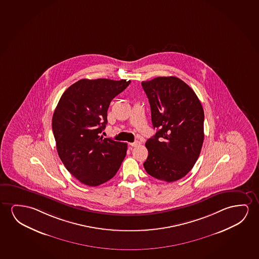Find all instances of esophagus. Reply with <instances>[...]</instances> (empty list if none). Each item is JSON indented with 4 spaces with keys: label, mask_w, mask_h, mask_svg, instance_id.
I'll use <instances>...</instances> for the list:
<instances>
[{
    "label": "esophagus",
    "mask_w": 259,
    "mask_h": 259,
    "mask_svg": "<svg viewBox=\"0 0 259 259\" xmlns=\"http://www.w3.org/2000/svg\"><path fill=\"white\" fill-rule=\"evenodd\" d=\"M141 143H140L139 141H135V143H129V145L131 147H137L139 146Z\"/></svg>",
    "instance_id": "obj_1"
}]
</instances>
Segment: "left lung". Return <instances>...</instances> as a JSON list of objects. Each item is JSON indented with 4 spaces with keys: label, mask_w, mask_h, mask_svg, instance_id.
Instances as JSON below:
<instances>
[{
    "label": "left lung",
    "mask_w": 259,
    "mask_h": 259,
    "mask_svg": "<svg viewBox=\"0 0 259 259\" xmlns=\"http://www.w3.org/2000/svg\"><path fill=\"white\" fill-rule=\"evenodd\" d=\"M158 130L147 141L146 172L167 183L185 177L195 165L204 141V110L194 91L176 76L142 82Z\"/></svg>",
    "instance_id": "1"
}]
</instances>
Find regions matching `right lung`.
Instances as JSON below:
<instances>
[{
	"mask_svg": "<svg viewBox=\"0 0 259 259\" xmlns=\"http://www.w3.org/2000/svg\"><path fill=\"white\" fill-rule=\"evenodd\" d=\"M131 81L81 79L60 97L53 116V135L61 161L89 186L110 180L124 160L127 144L101 136L110 101Z\"/></svg>",
	"mask_w": 259,
	"mask_h": 259,
	"instance_id": "obj_1",
	"label": "right lung"
}]
</instances>
